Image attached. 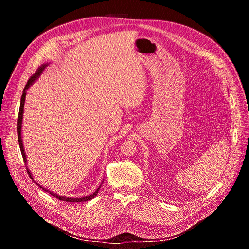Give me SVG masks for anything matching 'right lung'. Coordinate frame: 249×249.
Instances as JSON below:
<instances>
[{
    "instance_id": "right-lung-1",
    "label": "right lung",
    "mask_w": 249,
    "mask_h": 249,
    "mask_svg": "<svg viewBox=\"0 0 249 249\" xmlns=\"http://www.w3.org/2000/svg\"><path fill=\"white\" fill-rule=\"evenodd\" d=\"M48 65H49V63H43L41 66H39V67H38V70L36 71V72L33 74V76L28 80V82H27V85H26V86H25V88H24V91H22L21 99H20V106H19V112H18V143H19V147H20L21 156H22V158H24V162H25V164H26V165H27V157H26V153H25L24 144H22V138H21V124H22V116H24V108H25V101H26L27 90L29 89V87L31 86L37 79H38V78L40 77V74L42 73V71H44V69H46V67H47ZM26 167H27V171H28V175H29V177L31 178L34 180L31 171L29 170L28 166H26ZM34 183H36L37 185H38V186L41 188L42 190L49 192L50 194H52V195H53V196L56 197V198H58L59 200H63V201H67V202H82V201H88V200H90V199L94 198V197L96 196V195H97V193H99L100 188H101V186H102V184H103V182H102V184L99 186V188H97V189H96L92 194L88 195V196L80 197V198H73V197H65V196H62V195H59V194H56V193H53L52 191L48 190L47 188H44V187L40 186L38 183L35 182V180H34Z\"/></svg>"
}]
</instances>
